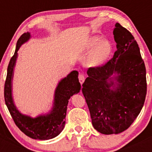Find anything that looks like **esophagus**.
<instances>
[{
  "label": "esophagus",
  "instance_id": "esophagus-1",
  "mask_svg": "<svg viewBox=\"0 0 152 152\" xmlns=\"http://www.w3.org/2000/svg\"><path fill=\"white\" fill-rule=\"evenodd\" d=\"M78 79H79V81H80V84H82L84 83V80H85V77H84V75H82V74H80L78 75Z\"/></svg>",
  "mask_w": 152,
  "mask_h": 152
}]
</instances>
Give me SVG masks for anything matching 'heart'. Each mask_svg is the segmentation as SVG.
Returning <instances> with one entry per match:
<instances>
[{"label":"heart","instance_id":"1","mask_svg":"<svg viewBox=\"0 0 152 152\" xmlns=\"http://www.w3.org/2000/svg\"><path fill=\"white\" fill-rule=\"evenodd\" d=\"M84 52L90 54L88 64L92 67H98L103 64L108 60L112 52V45L110 41L103 39L100 36H94L88 40Z\"/></svg>","mask_w":152,"mask_h":152}]
</instances>
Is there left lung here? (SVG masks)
<instances>
[{
	"instance_id": "1",
	"label": "left lung",
	"mask_w": 152,
	"mask_h": 152,
	"mask_svg": "<svg viewBox=\"0 0 152 152\" xmlns=\"http://www.w3.org/2000/svg\"><path fill=\"white\" fill-rule=\"evenodd\" d=\"M113 35L117 49L113 57L90 68L82 85L93 126L105 135L120 133L131 126L147 92L145 66L135 38L118 23Z\"/></svg>"
}]
</instances>
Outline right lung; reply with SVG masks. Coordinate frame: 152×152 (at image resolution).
<instances>
[{
  "label": "right lung",
  "mask_w": 152,
  "mask_h": 152,
  "mask_svg": "<svg viewBox=\"0 0 152 152\" xmlns=\"http://www.w3.org/2000/svg\"><path fill=\"white\" fill-rule=\"evenodd\" d=\"M30 33H25L19 38L14 55L8 64L7 78L4 84V100L13 121L25 135L32 139L48 140L53 139L61 133L65 124L67 106L68 100L75 94L80 91L78 80V72H72L58 84L55 91L53 107L49 113L39 115L36 118L23 115L18 110L13 103L12 96V79L20 47L30 39Z\"/></svg>",
  "instance_id": "right-lung-1"
}]
</instances>
